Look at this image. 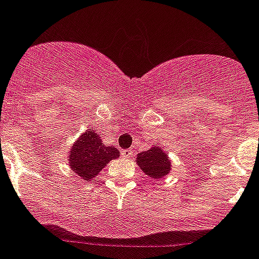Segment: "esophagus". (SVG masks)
Listing matches in <instances>:
<instances>
[{
    "label": "esophagus",
    "instance_id": "esophagus-1",
    "mask_svg": "<svg viewBox=\"0 0 259 259\" xmlns=\"http://www.w3.org/2000/svg\"><path fill=\"white\" fill-rule=\"evenodd\" d=\"M133 155L132 150H122V156L123 157H130Z\"/></svg>",
    "mask_w": 259,
    "mask_h": 259
}]
</instances>
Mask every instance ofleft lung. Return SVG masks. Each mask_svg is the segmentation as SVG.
Masks as SVG:
<instances>
[{"mask_svg":"<svg viewBox=\"0 0 259 259\" xmlns=\"http://www.w3.org/2000/svg\"><path fill=\"white\" fill-rule=\"evenodd\" d=\"M137 163H138V167L145 172V175L155 180L167 176L172 167L168 155L163 151V148L156 147V146L138 154Z\"/></svg>","mask_w":259,"mask_h":259,"instance_id":"left-lung-1","label":"left lung"}]
</instances>
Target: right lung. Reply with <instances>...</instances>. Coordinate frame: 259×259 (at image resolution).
<instances>
[{"mask_svg":"<svg viewBox=\"0 0 259 259\" xmlns=\"http://www.w3.org/2000/svg\"><path fill=\"white\" fill-rule=\"evenodd\" d=\"M118 156L120 154L116 147L103 145L98 133L89 129L74 142L69 155V163L71 170L80 179L91 181L109 161Z\"/></svg>","mask_w":259,"mask_h":259,"instance_id":"1","label":"right lung"}]
</instances>
